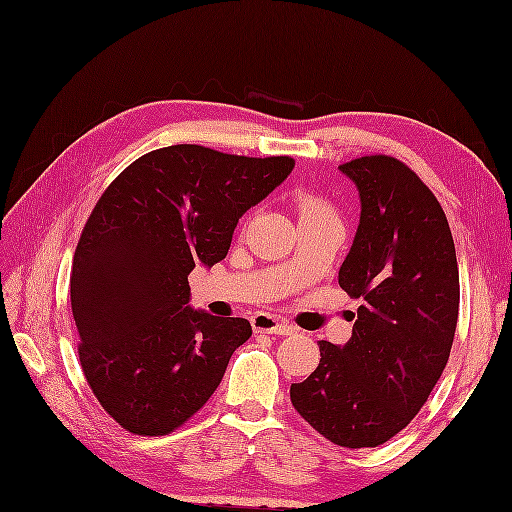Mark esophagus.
Instances as JSON below:
<instances>
[{
	"label": "esophagus",
	"instance_id": "esophagus-1",
	"mask_svg": "<svg viewBox=\"0 0 512 512\" xmlns=\"http://www.w3.org/2000/svg\"><path fill=\"white\" fill-rule=\"evenodd\" d=\"M251 323H253V329L257 331V334L290 336L294 331V327L288 323V320H281V318H275L270 314H255Z\"/></svg>",
	"mask_w": 512,
	"mask_h": 512
}]
</instances>
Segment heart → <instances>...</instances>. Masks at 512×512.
Here are the masks:
<instances>
[{"mask_svg": "<svg viewBox=\"0 0 512 512\" xmlns=\"http://www.w3.org/2000/svg\"><path fill=\"white\" fill-rule=\"evenodd\" d=\"M320 211L331 213V209H329L325 200H320L316 196H303L301 198V213H320Z\"/></svg>", "mask_w": 512, "mask_h": 512, "instance_id": "1", "label": "heart"}]
</instances>
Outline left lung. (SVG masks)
<instances>
[{
  "mask_svg": "<svg viewBox=\"0 0 512 512\" xmlns=\"http://www.w3.org/2000/svg\"><path fill=\"white\" fill-rule=\"evenodd\" d=\"M340 170L358 185L362 216L338 283L362 305L351 340H320L316 371L290 386V399L327 441L362 449L399 434L441 379L460 279L445 211L417 172L388 154Z\"/></svg>",
  "mask_w": 512,
  "mask_h": 512,
  "instance_id": "obj_1",
  "label": "left lung"
}]
</instances>
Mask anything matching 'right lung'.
Segmentation results:
<instances>
[{
	"label": "right lung",
	"mask_w": 512,
	"mask_h": 512,
	"mask_svg": "<svg viewBox=\"0 0 512 512\" xmlns=\"http://www.w3.org/2000/svg\"><path fill=\"white\" fill-rule=\"evenodd\" d=\"M292 168V157L178 144L130 163L95 202L71 264V312L87 384L126 432L187 423L251 338L246 318L192 310L187 275L227 257L237 220Z\"/></svg>",
	"instance_id": "add662e5"
}]
</instances>
